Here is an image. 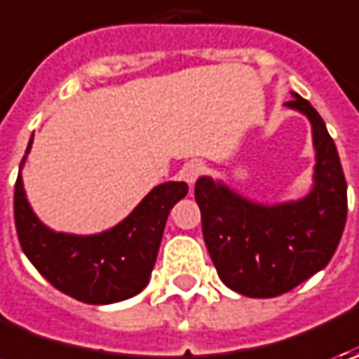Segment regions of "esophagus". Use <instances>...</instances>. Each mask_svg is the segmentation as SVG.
I'll return each mask as SVG.
<instances>
[{
  "label": "esophagus",
  "instance_id": "esophagus-1",
  "mask_svg": "<svg viewBox=\"0 0 359 359\" xmlns=\"http://www.w3.org/2000/svg\"><path fill=\"white\" fill-rule=\"evenodd\" d=\"M203 173H205V163L200 161V159H191V161H187L186 165L182 168L180 175L184 177V182H187L189 186H194Z\"/></svg>",
  "mask_w": 359,
  "mask_h": 359
}]
</instances>
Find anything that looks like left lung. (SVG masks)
I'll return each mask as SVG.
<instances>
[{
    "instance_id": "left-lung-1",
    "label": "left lung",
    "mask_w": 359,
    "mask_h": 359,
    "mask_svg": "<svg viewBox=\"0 0 359 359\" xmlns=\"http://www.w3.org/2000/svg\"><path fill=\"white\" fill-rule=\"evenodd\" d=\"M285 105L311 121L316 186L310 196L282 205H259L210 177H200L194 189L217 276L229 290L248 297L282 296L324 269L348 215V186L324 119L297 93Z\"/></svg>"
}]
</instances>
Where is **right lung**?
<instances>
[{
  "label": "right lung",
  "mask_w": 359,
  "mask_h": 359,
  "mask_svg": "<svg viewBox=\"0 0 359 359\" xmlns=\"http://www.w3.org/2000/svg\"><path fill=\"white\" fill-rule=\"evenodd\" d=\"M186 194L184 182L161 184L116 228L97 236H69L51 231L35 217L18 175L15 229L23 254L55 290L83 304H114L147 285L170 210Z\"/></svg>",
  "instance_id": "1"
}]
</instances>
